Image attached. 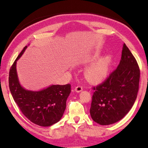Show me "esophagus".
I'll return each mask as SVG.
<instances>
[{"label": "esophagus", "instance_id": "1", "mask_svg": "<svg viewBox=\"0 0 148 148\" xmlns=\"http://www.w3.org/2000/svg\"><path fill=\"white\" fill-rule=\"evenodd\" d=\"M82 90H83V87L81 86H77L75 88V91H76V92L77 93L81 92Z\"/></svg>", "mask_w": 148, "mask_h": 148}]
</instances>
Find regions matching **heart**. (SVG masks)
I'll use <instances>...</instances> for the list:
<instances>
[{"label": "heart", "instance_id": "b5f03b06", "mask_svg": "<svg viewBox=\"0 0 148 148\" xmlns=\"http://www.w3.org/2000/svg\"><path fill=\"white\" fill-rule=\"evenodd\" d=\"M99 57V53H95L94 55L84 60L83 63L88 64L95 61ZM111 63V57L108 55L97 60L86 69L84 72L86 78L92 83L102 82L108 76Z\"/></svg>", "mask_w": 148, "mask_h": 148}]
</instances>
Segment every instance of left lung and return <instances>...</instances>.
<instances>
[{
    "label": "left lung",
    "mask_w": 148,
    "mask_h": 148,
    "mask_svg": "<svg viewBox=\"0 0 148 148\" xmlns=\"http://www.w3.org/2000/svg\"><path fill=\"white\" fill-rule=\"evenodd\" d=\"M140 69L124 43L119 64L95 90L90 110L92 119L101 125L113 124L132 108L139 90Z\"/></svg>",
    "instance_id": "1"
}]
</instances>
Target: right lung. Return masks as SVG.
Listing matches in <instances>:
<instances>
[{
	"label": "right lung",
	"mask_w": 148,
	"mask_h": 148,
	"mask_svg": "<svg viewBox=\"0 0 148 148\" xmlns=\"http://www.w3.org/2000/svg\"><path fill=\"white\" fill-rule=\"evenodd\" d=\"M27 46L22 50L9 71V86L11 95L24 116L34 123L49 127L60 120L71 92V84L51 85L40 91L27 90L19 82L16 62Z\"/></svg>",
	"instance_id": "1"
}]
</instances>
